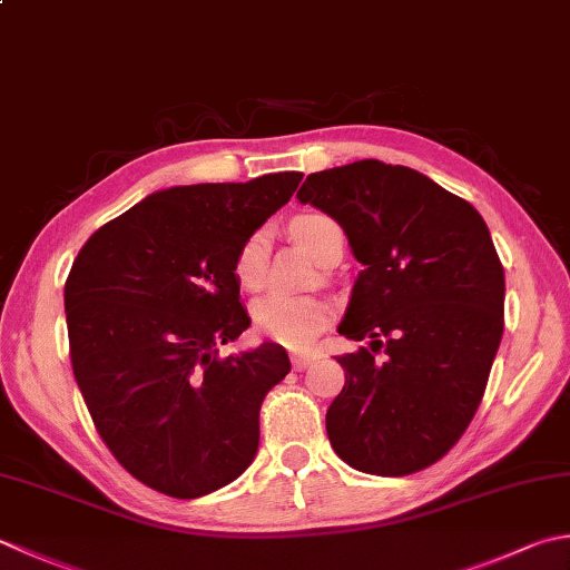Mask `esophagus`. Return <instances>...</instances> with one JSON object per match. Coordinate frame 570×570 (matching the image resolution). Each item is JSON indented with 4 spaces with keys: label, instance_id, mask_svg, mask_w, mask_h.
Here are the masks:
<instances>
[{
    "label": "esophagus",
    "instance_id": "34e87169",
    "mask_svg": "<svg viewBox=\"0 0 570 570\" xmlns=\"http://www.w3.org/2000/svg\"><path fill=\"white\" fill-rule=\"evenodd\" d=\"M316 358L314 355H298V353H294L292 355V365H294V371H306V367L314 363Z\"/></svg>",
    "mask_w": 570,
    "mask_h": 570
}]
</instances>
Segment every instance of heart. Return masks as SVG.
<instances>
[{"label": "heart", "mask_w": 570, "mask_h": 570, "mask_svg": "<svg viewBox=\"0 0 570 570\" xmlns=\"http://www.w3.org/2000/svg\"><path fill=\"white\" fill-rule=\"evenodd\" d=\"M338 234V225L326 215H301L292 222V237L321 264L326 262ZM266 256H269V229L259 227L239 244L237 256H234V276L242 288L259 292L266 284ZM252 318L254 328L264 338L284 345V348L306 351L328 326L331 306L318 296L266 294L254 304Z\"/></svg>", "instance_id": "obj_1"}]
</instances>
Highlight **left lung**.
Here are the masks:
<instances>
[{"label":"left lung","instance_id":"8db88e82","mask_svg":"<svg viewBox=\"0 0 570 570\" xmlns=\"http://www.w3.org/2000/svg\"><path fill=\"white\" fill-rule=\"evenodd\" d=\"M338 222L363 272L338 333L345 385L326 412L353 470L405 476L448 454L482 403L504 333V269L479 212L417 170L358 160L296 193Z\"/></svg>","mask_w":570,"mask_h":570}]
</instances>
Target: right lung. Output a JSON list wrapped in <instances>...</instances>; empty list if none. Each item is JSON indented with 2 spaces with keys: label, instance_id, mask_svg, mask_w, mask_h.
<instances>
[{
  "label": "right lung",
  "instance_id": "right-lung-1",
  "mask_svg": "<svg viewBox=\"0 0 570 570\" xmlns=\"http://www.w3.org/2000/svg\"><path fill=\"white\" fill-rule=\"evenodd\" d=\"M301 173L170 187L96 229L63 286L69 353L94 425L150 489L197 499L259 448V410L292 371L276 343L219 358L252 318L234 256Z\"/></svg>",
  "mask_w": 570,
  "mask_h": 570
}]
</instances>
